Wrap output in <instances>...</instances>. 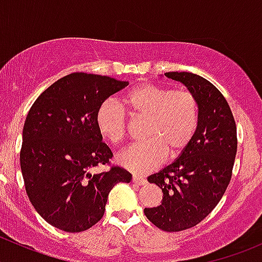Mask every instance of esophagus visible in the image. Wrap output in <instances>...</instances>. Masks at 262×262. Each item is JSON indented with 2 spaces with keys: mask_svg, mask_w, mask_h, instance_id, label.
Returning a JSON list of instances; mask_svg holds the SVG:
<instances>
[{
  "mask_svg": "<svg viewBox=\"0 0 262 262\" xmlns=\"http://www.w3.org/2000/svg\"><path fill=\"white\" fill-rule=\"evenodd\" d=\"M132 181H133L136 185H141V186H142V185L147 184L146 179H143L142 176H139V175H133V179H132Z\"/></svg>",
  "mask_w": 262,
  "mask_h": 262,
  "instance_id": "34e87169",
  "label": "esophagus"
}]
</instances>
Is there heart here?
I'll use <instances>...</instances> for the list:
<instances>
[{
    "instance_id": "1",
    "label": "heart",
    "mask_w": 262,
    "mask_h": 262,
    "mask_svg": "<svg viewBox=\"0 0 262 262\" xmlns=\"http://www.w3.org/2000/svg\"><path fill=\"white\" fill-rule=\"evenodd\" d=\"M123 104L132 116L147 120V142L119 155L118 162L126 170L144 173L158 167L166 155L179 157L189 147L199 121V104L194 94L142 83L124 96ZM96 126L107 141L120 143L125 138L128 116L115 101L106 100L96 110Z\"/></svg>"
}]
</instances>
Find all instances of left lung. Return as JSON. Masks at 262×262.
I'll return each mask as SVG.
<instances>
[{"mask_svg":"<svg viewBox=\"0 0 262 262\" xmlns=\"http://www.w3.org/2000/svg\"><path fill=\"white\" fill-rule=\"evenodd\" d=\"M165 76L194 94L199 121L180 157L148 178L163 196L158 207L144 208V214L162 231L180 232L207 218L226 192L237 153V128L228 102L213 83L190 72Z\"/></svg>","mask_w":262,"mask_h":262,"instance_id":"1","label":"left lung"}]
</instances>
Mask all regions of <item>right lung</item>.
<instances>
[{"label": "right lung", "instance_id": "1", "mask_svg": "<svg viewBox=\"0 0 262 262\" xmlns=\"http://www.w3.org/2000/svg\"><path fill=\"white\" fill-rule=\"evenodd\" d=\"M129 82L76 72L50 84L29 110L20 165L26 194L49 224L76 233L102 218L110 190L132 173L109 165L113 153L96 126L101 102Z\"/></svg>", "mask_w": 262, "mask_h": 262}]
</instances>
